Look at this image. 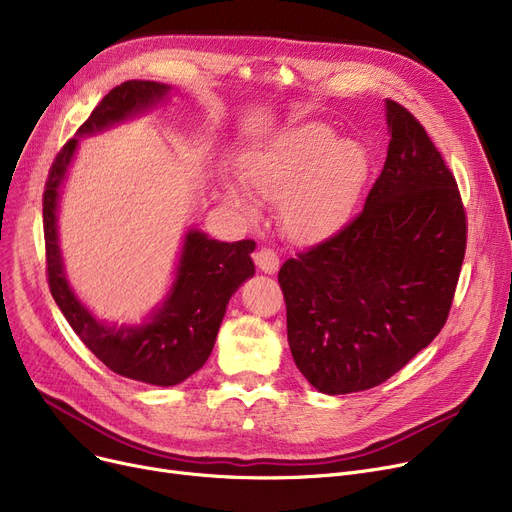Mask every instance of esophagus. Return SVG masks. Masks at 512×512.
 Instances as JSON below:
<instances>
[{"mask_svg": "<svg viewBox=\"0 0 512 512\" xmlns=\"http://www.w3.org/2000/svg\"><path fill=\"white\" fill-rule=\"evenodd\" d=\"M253 259H255V265L259 267L261 272H265V274H274V272L278 270V265H280L278 253H276L274 249H270V247L257 249V253L253 255Z\"/></svg>", "mask_w": 512, "mask_h": 512, "instance_id": "34e87169", "label": "esophagus"}]
</instances>
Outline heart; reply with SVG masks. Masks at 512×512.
I'll return each mask as SVG.
<instances>
[{"instance_id": "b5f03b06", "label": "heart", "mask_w": 512, "mask_h": 512, "mask_svg": "<svg viewBox=\"0 0 512 512\" xmlns=\"http://www.w3.org/2000/svg\"><path fill=\"white\" fill-rule=\"evenodd\" d=\"M369 170V155L357 141H336L330 126L309 122L290 128L245 164L251 191L280 203V226L292 240L309 242L338 230L353 213ZM228 201L249 211L251 201L238 184L226 186Z\"/></svg>"}]
</instances>
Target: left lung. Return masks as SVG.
<instances>
[{
	"label": "left lung",
	"mask_w": 512,
	"mask_h": 512,
	"mask_svg": "<svg viewBox=\"0 0 512 512\" xmlns=\"http://www.w3.org/2000/svg\"><path fill=\"white\" fill-rule=\"evenodd\" d=\"M390 143L363 209L280 267L294 363L324 394L384 384L444 328L467 249L459 186L423 124L386 99Z\"/></svg>",
	"instance_id": "1"
}]
</instances>
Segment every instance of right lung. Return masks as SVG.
Segmentation results:
<instances>
[{
    "instance_id": "1",
    "label": "right lung",
    "mask_w": 512,
    "mask_h": 512,
    "mask_svg": "<svg viewBox=\"0 0 512 512\" xmlns=\"http://www.w3.org/2000/svg\"><path fill=\"white\" fill-rule=\"evenodd\" d=\"M170 87L153 80H126L114 87L76 130L93 134L132 114L147 110ZM78 139H70L53 159L43 193L45 263L51 297L76 336L114 373L153 386H176L199 371L211 355L226 305L236 288L255 274V240L220 242L191 230L184 238L176 282L168 301L141 328L103 326L80 305L64 276L58 247V191Z\"/></svg>"
}]
</instances>
